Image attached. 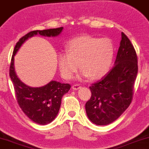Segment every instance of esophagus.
<instances>
[{
    "label": "esophagus",
    "instance_id": "1",
    "mask_svg": "<svg viewBox=\"0 0 149 149\" xmlns=\"http://www.w3.org/2000/svg\"><path fill=\"white\" fill-rule=\"evenodd\" d=\"M80 87H81V86L80 85H78V84H75V85H73L72 86V89L73 90H78V89H79Z\"/></svg>",
    "mask_w": 149,
    "mask_h": 149
}]
</instances>
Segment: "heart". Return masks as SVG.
Instances as JSON below:
<instances>
[{"mask_svg": "<svg viewBox=\"0 0 149 149\" xmlns=\"http://www.w3.org/2000/svg\"><path fill=\"white\" fill-rule=\"evenodd\" d=\"M67 52L58 55V67L64 78L70 80L82 70L80 78L97 80L110 71L114 55V46L108 38L84 35L71 39ZM80 65H79V64Z\"/></svg>", "mask_w": 149, "mask_h": 149, "instance_id": "obj_1", "label": "heart"}]
</instances>
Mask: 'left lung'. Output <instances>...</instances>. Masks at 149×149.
Masks as SVG:
<instances>
[{
  "instance_id": "8db88e82",
  "label": "left lung",
  "mask_w": 149,
  "mask_h": 149,
  "mask_svg": "<svg viewBox=\"0 0 149 149\" xmlns=\"http://www.w3.org/2000/svg\"><path fill=\"white\" fill-rule=\"evenodd\" d=\"M138 71L133 46L123 33L114 66L103 78L89 87L92 96L85 104L89 119L98 126L112 123L129 107Z\"/></svg>"
}]
</instances>
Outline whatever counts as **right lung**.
<instances>
[{
    "mask_svg": "<svg viewBox=\"0 0 149 149\" xmlns=\"http://www.w3.org/2000/svg\"><path fill=\"white\" fill-rule=\"evenodd\" d=\"M63 27L53 29L31 31L19 39L14 47L10 67V76L13 82L18 104L24 114L35 123L46 125L52 122L58 114L62 96L69 92L71 85L51 80L47 85L33 87L26 85L18 78L14 70V56L27 39L39 35L56 37L62 33Z\"/></svg>",
    "mask_w": 149,
    "mask_h": 149,
    "instance_id": "obj_1",
    "label": "right lung"
}]
</instances>
